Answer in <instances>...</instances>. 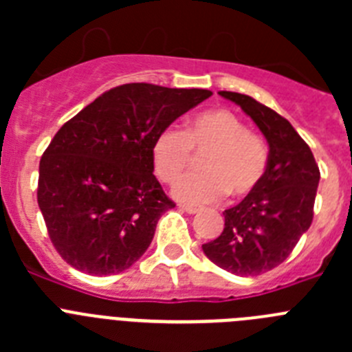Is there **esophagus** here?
Here are the masks:
<instances>
[{
    "label": "esophagus",
    "mask_w": 352,
    "mask_h": 352,
    "mask_svg": "<svg viewBox=\"0 0 352 352\" xmlns=\"http://www.w3.org/2000/svg\"><path fill=\"white\" fill-rule=\"evenodd\" d=\"M179 208H182L183 211H186L188 214H195L199 211V208L194 206V204H179Z\"/></svg>",
    "instance_id": "1"
}]
</instances>
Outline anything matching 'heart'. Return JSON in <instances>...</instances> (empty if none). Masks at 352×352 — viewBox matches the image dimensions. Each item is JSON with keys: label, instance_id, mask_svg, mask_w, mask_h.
Instances as JSON below:
<instances>
[{"label": "heart", "instance_id": "1", "mask_svg": "<svg viewBox=\"0 0 352 352\" xmlns=\"http://www.w3.org/2000/svg\"><path fill=\"white\" fill-rule=\"evenodd\" d=\"M194 153L206 157L203 173H190L174 185V195L194 204L219 203L229 194L245 197L263 182L268 149L263 139L226 109L206 111L192 118L185 132L167 126L151 146V160L158 178L173 183L190 166Z\"/></svg>", "mask_w": 352, "mask_h": 352}]
</instances>
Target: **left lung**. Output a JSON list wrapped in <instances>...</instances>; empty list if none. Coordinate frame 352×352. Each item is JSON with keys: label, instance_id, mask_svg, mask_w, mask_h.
<instances>
[{"label": "left lung", "instance_id": "8db88e82", "mask_svg": "<svg viewBox=\"0 0 352 352\" xmlns=\"http://www.w3.org/2000/svg\"><path fill=\"white\" fill-rule=\"evenodd\" d=\"M254 120L270 146L268 167L256 190L223 211L222 234L203 245L208 259L241 276L284 263L314 219L319 167L309 144L285 118L252 96L219 91Z\"/></svg>", "mask_w": 352, "mask_h": 352}]
</instances>
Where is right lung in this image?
<instances>
[{"mask_svg":"<svg viewBox=\"0 0 352 352\" xmlns=\"http://www.w3.org/2000/svg\"><path fill=\"white\" fill-rule=\"evenodd\" d=\"M210 89L132 82L109 89L67 121L40 160V211L70 266L89 275L129 270L174 203L153 174L158 133L210 98Z\"/></svg>","mask_w":352,"mask_h":352,"instance_id":"obj_1","label":"right lung"}]
</instances>
